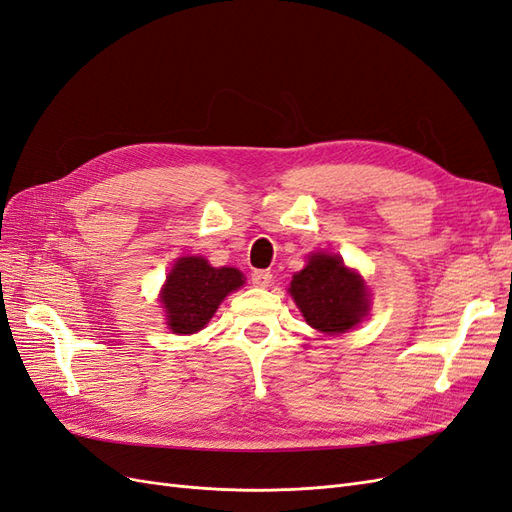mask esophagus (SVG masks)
Instances as JSON below:
<instances>
[{
    "label": "esophagus",
    "mask_w": 512,
    "mask_h": 512,
    "mask_svg": "<svg viewBox=\"0 0 512 512\" xmlns=\"http://www.w3.org/2000/svg\"><path fill=\"white\" fill-rule=\"evenodd\" d=\"M271 282H273V275H271V271L258 269V271H254V273H252V284H254V286H258V288H267V286H271Z\"/></svg>",
    "instance_id": "1"
}]
</instances>
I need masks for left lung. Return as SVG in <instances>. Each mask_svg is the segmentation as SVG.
<instances>
[{"mask_svg":"<svg viewBox=\"0 0 512 512\" xmlns=\"http://www.w3.org/2000/svg\"><path fill=\"white\" fill-rule=\"evenodd\" d=\"M290 297L309 327L327 335H342L369 312V290L363 277L344 265L342 256L316 252L305 269L292 275Z\"/></svg>","mask_w":512,"mask_h":512,"instance_id":"left-lung-1","label":"left lung"}]
</instances>
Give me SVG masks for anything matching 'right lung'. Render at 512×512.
<instances>
[{"instance_id": "obj_1", "label": "right lung", "mask_w": 512, "mask_h": 512, "mask_svg": "<svg viewBox=\"0 0 512 512\" xmlns=\"http://www.w3.org/2000/svg\"><path fill=\"white\" fill-rule=\"evenodd\" d=\"M243 284L245 277L235 267H211L203 256L177 258L160 292L168 329L177 335L205 329L220 303Z\"/></svg>"}]
</instances>
